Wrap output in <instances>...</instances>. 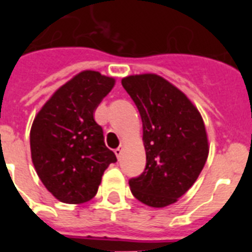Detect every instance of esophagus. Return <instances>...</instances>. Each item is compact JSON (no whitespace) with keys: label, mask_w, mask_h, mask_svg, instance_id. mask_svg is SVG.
Instances as JSON below:
<instances>
[{"label":"esophagus","mask_w":252,"mask_h":252,"mask_svg":"<svg viewBox=\"0 0 252 252\" xmlns=\"http://www.w3.org/2000/svg\"><path fill=\"white\" fill-rule=\"evenodd\" d=\"M115 154H116V157H117V159H121V155H122V148H117L115 149Z\"/></svg>","instance_id":"esophagus-1"}]
</instances>
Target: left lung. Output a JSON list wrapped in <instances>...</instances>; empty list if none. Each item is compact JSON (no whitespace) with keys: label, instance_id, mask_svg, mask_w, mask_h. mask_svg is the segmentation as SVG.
<instances>
[{"label":"left lung","instance_id":"left-lung-1","mask_svg":"<svg viewBox=\"0 0 252 252\" xmlns=\"http://www.w3.org/2000/svg\"><path fill=\"white\" fill-rule=\"evenodd\" d=\"M142 121L146 168L130 179L137 201L154 208L175 203L201 174L209 153L203 119L179 88L154 73L122 78Z\"/></svg>","mask_w":252,"mask_h":252}]
</instances>
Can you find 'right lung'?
Returning <instances> with one entry per match:
<instances>
[{
    "label": "right lung",
    "mask_w": 252,
    "mask_h": 252,
    "mask_svg": "<svg viewBox=\"0 0 252 252\" xmlns=\"http://www.w3.org/2000/svg\"><path fill=\"white\" fill-rule=\"evenodd\" d=\"M115 83V78L83 70L58 88L35 116L31 159L40 180L58 201H91L104 170L117 161L93 117Z\"/></svg>",
    "instance_id": "1"
}]
</instances>
